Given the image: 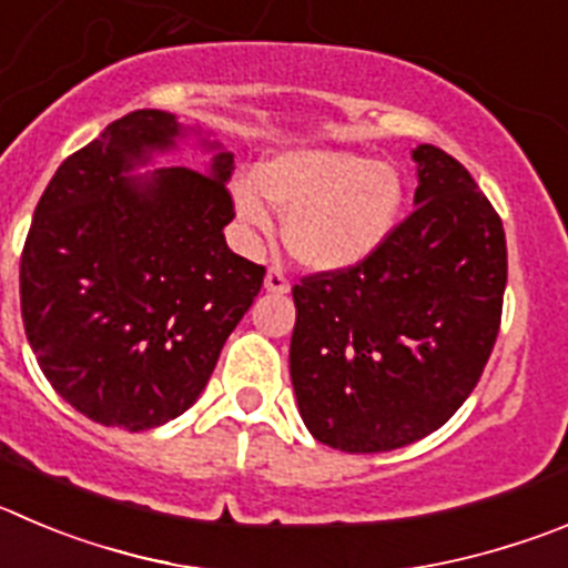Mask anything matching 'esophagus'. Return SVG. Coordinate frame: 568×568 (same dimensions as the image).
Instances as JSON below:
<instances>
[{
    "mask_svg": "<svg viewBox=\"0 0 568 568\" xmlns=\"http://www.w3.org/2000/svg\"><path fill=\"white\" fill-rule=\"evenodd\" d=\"M266 291H272V294H288V291H291L288 274H285L280 266L268 268V274H266Z\"/></svg>",
    "mask_w": 568,
    "mask_h": 568,
    "instance_id": "esophagus-1",
    "label": "esophagus"
}]
</instances>
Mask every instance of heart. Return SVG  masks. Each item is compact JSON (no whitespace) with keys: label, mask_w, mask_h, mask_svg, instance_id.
<instances>
[{"label":"heart","mask_w":568,"mask_h":568,"mask_svg":"<svg viewBox=\"0 0 568 568\" xmlns=\"http://www.w3.org/2000/svg\"><path fill=\"white\" fill-rule=\"evenodd\" d=\"M274 206L288 212L285 241L296 260L338 272L367 260L395 230L404 206L400 173L338 148H300L263 164L257 182L235 184L243 224L272 230Z\"/></svg>","instance_id":"b5f03b06"}]
</instances>
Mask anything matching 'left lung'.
Returning a JSON list of instances; mask_svg holds the SVG:
<instances>
[{
	"instance_id": "1",
	"label": "left lung",
	"mask_w": 568,
	"mask_h": 568,
	"mask_svg": "<svg viewBox=\"0 0 568 568\" xmlns=\"http://www.w3.org/2000/svg\"><path fill=\"white\" fill-rule=\"evenodd\" d=\"M417 193L367 260L294 285L291 381L320 443L395 452L452 420L499 336V212L452 153L415 148Z\"/></svg>"
}]
</instances>
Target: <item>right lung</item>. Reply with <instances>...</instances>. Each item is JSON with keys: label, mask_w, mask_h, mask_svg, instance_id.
Here are the masks:
<instances>
[{"label": "right lung", "mask_w": 568, "mask_h": 568, "mask_svg": "<svg viewBox=\"0 0 568 568\" xmlns=\"http://www.w3.org/2000/svg\"><path fill=\"white\" fill-rule=\"evenodd\" d=\"M182 125L120 116L63 159L21 248V322L52 389L100 426L145 432L199 400L266 268L232 252V153L210 173L125 179Z\"/></svg>", "instance_id": "right-lung-1"}]
</instances>
